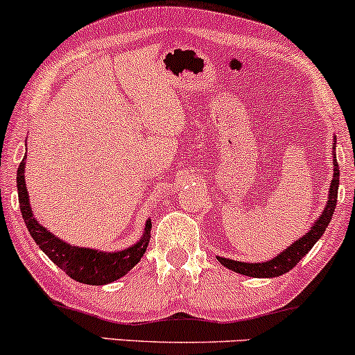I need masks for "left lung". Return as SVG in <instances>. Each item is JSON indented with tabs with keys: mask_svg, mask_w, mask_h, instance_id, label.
<instances>
[{
	"mask_svg": "<svg viewBox=\"0 0 355 355\" xmlns=\"http://www.w3.org/2000/svg\"><path fill=\"white\" fill-rule=\"evenodd\" d=\"M332 149L336 150V139H334V146ZM338 164L336 154H334V178L332 182H330L329 188V199H327V206L324 208V213L320 214V218L310 226L309 233H305L300 240H297L295 243L288 246V248L284 250L280 254L272 258V260L263 261V263H245V261H234L230 260V258H221L216 257L218 260L221 261V265H225L226 268L233 270V272L246 275V277H253V278H275L280 277L286 272L295 266L302 258L305 257L306 253L312 250V246L320 240V236L324 234L325 228L329 226L330 220L334 216V211H336V205H337V193H338Z\"/></svg>",
	"mask_w": 355,
	"mask_h": 355,
	"instance_id": "8db88e82",
	"label": "left lung"
}]
</instances>
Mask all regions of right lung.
Wrapping results in <instances>:
<instances>
[{"label":"right lung","mask_w":355,"mask_h":355,"mask_svg":"<svg viewBox=\"0 0 355 355\" xmlns=\"http://www.w3.org/2000/svg\"><path fill=\"white\" fill-rule=\"evenodd\" d=\"M17 186L19 209H21L23 221H25L31 238L42 248V252L73 280L87 285L110 284V282L119 280L127 272H130L134 265L141 261L142 254L146 253L150 238V226H153L149 220L146 223L144 234H142L141 240L135 243V245L129 246V248L122 250V252L105 253L94 248L71 246L69 243L55 236L53 233H50L45 226H42L35 220L30 208V199H28L25 184V157L19 162Z\"/></svg>","instance_id":"1"}]
</instances>
